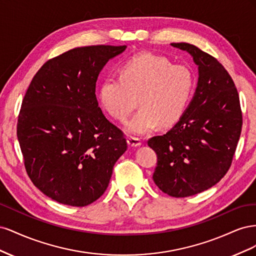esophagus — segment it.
<instances>
[{"label": "esophagus", "mask_w": 256, "mask_h": 256, "mask_svg": "<svg viewBox=\"0 0 256 256\" xmlns=\"http://www.w3.org/2000/svg\"><path fill=\"white\" fill-rule=\"evenodd\" d=\"M127 143H128V145L129 146H131V147H136V146H138V145H141V140L138 138H134V136H129L128 138H127Z\"/></svg>", "instance_id": "esophagus-1"}]
</instances>
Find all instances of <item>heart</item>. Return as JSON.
I'll list each match as a JSON object with an SVG mask.
<instances>
[{
  "instance_id": "obj_1",
  "label": "heart",
  "mask_w": 256,
  "mask_h": 256,
  "mask_svg": "<svg viewBox=\"0 0 256 256\" xmlns=\"http://www.w3.org/2000/svg\"><path fill=\"white\" fill-rule=\"evenodd\" d=\"M196 88V76L186 65H173L166 56L144 52L120 66V76H108L100 84L102 109L125 122L138 104L141 109L128 122L127 132L142 136L159 125L171 127L180 120Z\"/></svg>"
}]
</instances>
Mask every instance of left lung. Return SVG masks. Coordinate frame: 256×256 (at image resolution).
I'll list each match as a JSON object with an SVG mask.
<instances>
[{"instance_id":"1","label":"left lung","mask_w":256,"mask_h":256,"mask_svg":"<svg viewBox=\"0 0 256 256\" xmlns=\"http://www.w3.org/2000/svg\"><path fill=\"white\" fill-rule=\"evenodd\" d=\"M171 44L191 54L198 66V86L180 122L147 144L157 154L154 184L170 196L187 198L212 187L228 171L242 113L235 83L218 60L187 42Z\"/></svg>"}]
</instances>
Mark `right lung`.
Instances as JSON below:
<instances>
[{
    "label": "right lung",
    "instance_id": "add662e5",
    "mask_svg": "<svg viewBox=\"0 0 256 256\" xmlns=\"http://www.w3.org/2000/svg\"><path fill=\"white\" fill-rule=\"evenodd\" d=\"M126 46L69 50L42 66L22 100L17 136L30 180L56 202L86 206L102 196L127 150L98 106L96 82Z\"/></svg>",
    "mask_w": 256,
    "mask_h": 256
}]
</instances>
